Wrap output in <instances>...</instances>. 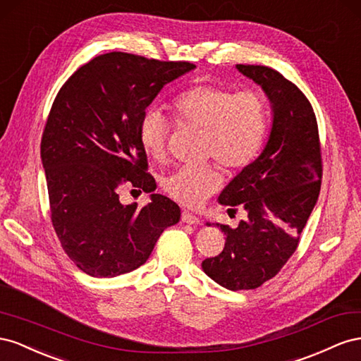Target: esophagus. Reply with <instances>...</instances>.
<instances>
[{"mask_svg":"<svg viewBox=\"0 0 361 361\" xmlns=\"http://www.w3.org/2000/svg\"><path fill=\"white\" fill-rule=\"evenodd\" d=\"M181 222L189 224V225H197V224H200V218H197V216L189 213V212H183L181 213Z\"/></svg>","mask_w":361,"mask_h":361,"instance_id":"1","label":"esophagus"}]
</instances>
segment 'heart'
<instances>
[{"label":"heart","mask_w":361,"mask_h":361,"mask_svg":"<svg viewBox=\"0 0 361 361\" xmlns=\"http://www.w3.org/2000/svg\"><path fill=\"white\" fill-rule=\"evenodd\" d=\"M172 113L178 127L202 131V159L216 160L231 173L251 166L269 130V102L259 90L234 92L218 85H195L173 98ZM137 133L149 157H164L169 122L159 109L143 111ZM221 186L222 175L214 164L181 168L163 181L164 192L186 207H198Z\"/></svg>","instance_id":"1"}]
</instances>
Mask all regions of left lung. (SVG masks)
<instances>
[{"label": "left lung", "instance_id": "left-lung-1", "mask_svg": "<svg viewBox=\"0 0 361 361\" xmlns=\"http://www.w3.org/2000/svg\"><path fill=\"white\" fill-rule=\"evenodd\" d=\"M269 97L274 122L267 145L243 169L219 202L246 218L235 228L219 225L225 246L202 262L213 281L228 290H252L271 280L300 245L321 190L322 148L310 101L280 72L260 65H238Z\"/></svg>", "mask_w": 361, "mask_h": 361}]
</instances>
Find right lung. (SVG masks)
<instances>
[{
  "label": "right lung",
  "mask_w": 361,
  "mask_h": 361,
  "mask_svg": "<svg viewBox=\"0 0 361 361\" xmlns=\"http://www.w3.org/2000/svg\"><path fill=\"white\" fill-rule=\"evenodd\" d=\"M189 61H163L113 51L78 68L51 106L40 142L49 214L61 248L80 271L111 278L148 260L180 207L161 195L122 205L123 186L152 192L139 121L161 87L186 74Z\"/></svg>",
  "instance_id": "add662e5"
}]
</instances>
